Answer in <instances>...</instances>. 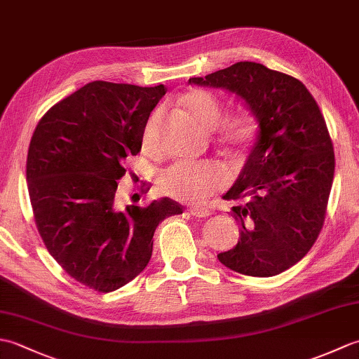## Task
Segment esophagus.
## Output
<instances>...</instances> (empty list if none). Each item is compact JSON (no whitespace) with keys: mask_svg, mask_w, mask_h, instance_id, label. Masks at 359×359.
I'll list each match as a JSON object with an SVG mask.
<instances>
[{"mask_svg":"<svg viewBox=\"0 0 359 359\" xmlns=\"http://www.w3.org/2000/svg\"><path fill=\"white\" fill-rule=\"evenodd\" d=\"M189 212L194 217H199V219H205V217H210L211 216V211L207 208H199V207H194V208H189Z\"/></svg>","mask_w":359,"mask_h":359,"instance_id":"obj_1","label":"esophagus"}]
</instances>
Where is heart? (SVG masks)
I'll return each instance as SVG.
<instances>
[{"instance_id": "obj_1", "label": "heart", "mask_w": 359, "mask_h": 359, "mask_svg": "<svg viewBox=\"0 0 359 359\" xmlns=\"http://www.w3.org/2000/svg\"><path fill=\"white\" fill-rule=\"evenodd\" d=\"M185 106L197 123L207 131L219 126V143L231 156L245 151L257 135V121L255 114L248 109H241L224 118L222 104L215 94L205 89H191L182 97ZM160 123V112L156 111L142 134V148L148 154H154L157 147V131ZM230 182V174L220 163H188L180 162L166 168L158 175L160 193L172 197L175 201L189 203H203L210 197L224 189Z\"/></svg>"}]
</instances>
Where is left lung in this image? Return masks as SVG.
Listing matches in <instances>:
<instances>
[{
  "instance_id": "8db88e82",
  "label": "left lung",
  "mask_w": 359,
  "mask_h": 359,
  "mask_svg": "<svg viewBox=\"0 0 359 359\" xmlns=\"http://www.w3.org/2000/svg\"><path fill=\"white\" fill-rule=\"evenodd\" d=\"M189 83L236 93L259 121L257 142L224 196L239 201L231 216L241 239L219 261L247 276L285 271L313 247L329 203L334 151L321 109L302 81L261 63L239 62Z\"/></svg>"
}]
</instances>
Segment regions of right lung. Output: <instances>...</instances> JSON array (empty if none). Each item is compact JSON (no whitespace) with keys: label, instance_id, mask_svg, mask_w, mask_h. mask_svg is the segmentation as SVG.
I'll list each match as a JSON object with an SVG mask.
<instances>
[{"label":"right lung","instance_id":"1","mask_svg":"<svg viewBox=\"0 0 359 359\" xmlns=\"http://www.w3.org/2000/svg\"><path fill=\"white\" fill-rule=\"evenodd\" d=\"M163 95V85L88 83L53 104L30 140L26 180L38 233L60 266L95 292H114L142 273L157 225L184 212L168 197L144 207L117 202L125 160L140 152Z\"/></svg>","mask_w":359,"mask_h":359}]
</instances>
